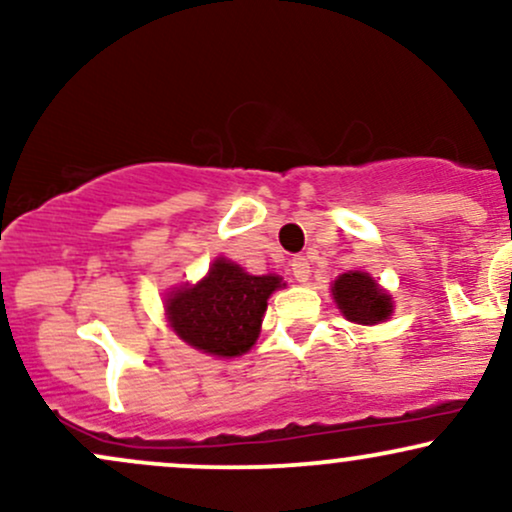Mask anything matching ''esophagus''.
<instances>
[{
    "mask_svg": "<svg viewBox=\"0 0 512 512\" xmlns=\"http://www.w3.org/2000/svg\"><path fill=\"white\" fill-rule=\"evenodd\" d=\"M291 272H293V276H296V281H308V276H310V262L305 260L303 255H293L291 257Z\"/></svg>",
    "mask_w": 512,
    "mask_h": 512,
    "instance_id": "esophagus-1",
    "label": "esophagus"
}]
</instances>
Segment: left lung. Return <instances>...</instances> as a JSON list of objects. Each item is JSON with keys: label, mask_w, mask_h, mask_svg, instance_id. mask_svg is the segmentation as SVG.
<instances>
[{"label": "left lung", "mask_w": 512, "mask_h": 512, "mask_svg": "<svg viewBox=\"0 0 512 512\" xmlns=\"http://www.w3.org/2000/svg\"><path fill=\"white\" fill-rule=\"evenodd\" d=\"M332 296L346 320L356 325H378L392 313V298L366 272L339 276L332 286Z\"/></svg>", "instance_id": "1"}]
</instances>
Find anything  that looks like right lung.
<instances>
[{"mask_svg": "<svg viewBox=\"0 0 512 512\" xmlns=\"http://www.w3.org/2000/svg\"><path fill=\"white\" fill-rule=\"evenodd\" d=\"M279 286V276H252L221 257L207 279L168 298L170 327L204 354L240 356L255 344L267 298Z\"/></svg>", "mask_w": 512, "mask_h": 512, "instance_id": "1", "label": "right lung"}]
</instances>
